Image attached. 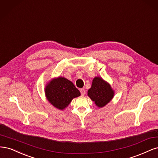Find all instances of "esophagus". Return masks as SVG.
I'll use <instances>...</instances> for the list:
<instances>
[{"mask_svg": "<svg viewBox=\"0 0 158 158\" xmlns=\"http://www.w3.org/2000/svg\"><path fill=\"white\" fill-rule=\"evenodd\" d=\"M80 92H81V95L84 96V95L85 94L86 91H85V89H80Z\"/></svg>", "mask_w": 158, "mask_h": 158, "instance_id": "esophagus-1", "label": "esophagus"}]
</instances>
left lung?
Returning a JSON list of instances; mask_svg holds the SVG:
<instances>
[{
  "mask_svg": "<svg viewBox=\"0 0 158 158\" xmlns=\"http://www.w3.org/2000/svg\"><path fill=\"white\" fill-rule=\"evenodd\" d=\"M88 96L96 106L102 108L113 98L114 91L102 78L96 77L93 80L91 88L88 90Z\"/></svg>",
  "mask_w": 158,
  "mask_h": 158,
  "instance_id": "left-lung-1",
  "label": "left lung"
}]
</instances>
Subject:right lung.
I'll return each mask as SVG.
<instances>
[{"label": "right lung", "mask_w": 158, "mask_h": 158, "mask_svg": "<svg viewBox=\"0 0 158 158\" xmlns=\"http://www.w3.org/2000/svg\"><path fill=\"white\" fill-rule=\"evenodd\" d=\"M44 92L49 102L61 110L65 109L73 98L81 95L72 81L62 77L50 81L46 86Z\"/></svg>", "instance_id": "obj_1"}]
</instances>
